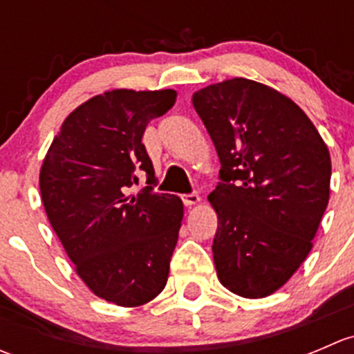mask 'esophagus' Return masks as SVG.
I'll return each instance as SVG.
<instances>
[{
	"instance_id": "34e87169",
	"label": "esophagus",
	"mask_w": 354,
	"mask_h": 354,
	"mask_svg": "<svg viewBox=\"0 0 354 354\" xmlns=\"http://www.w3.org/2000/svg\"><path fill=\"white\" fill-rule=\"evenodd\" d=\"M200 202V197L197 194H188V195H183V203L187 207H192V205H197Z\"/></svg>"
}]
</instances>
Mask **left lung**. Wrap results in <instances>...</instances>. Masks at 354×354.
Wrapping results in <instances>:
<instances>
[{
	"label": "left lung",
	"mask_w": 354,
	"mask_h": 354,
	"mask_svg": "<svg viewBox=\"0 0 354 354\" xmlns=\"http://www.w3.org/2000/svg\"><path fill=\"white\" fill-rule=\"evenodd\" d=\"M192 101L221 160L209 195L217 277L243 298L272 295L312 250L329 203V149L291 99L259 82L231 78Z\"/></svg>",
	"instance_id": "left-lung-1"
}]
</instances>
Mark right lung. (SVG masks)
Wrapping results in <instances>:
<instances>
[{"instance_id": "add662e5", "label": "right lung", "mask_w": 354, "mask_h": 354, "mask_svg": "<svg viewBox=\"0 0 354 354\" xmlns=\"http://www.w3.org/2000/svg\"><path fill=\"white\" fill-rule=\"evenodd\" d=\"M174 101L171 88L95 95L66 118L42 162L39 187L53 230L80 279L114 305H144L166 286L183 202L154 192L142 137ZM142 170L148 187L130 194Z\"/></svg>"}]
</instances>
